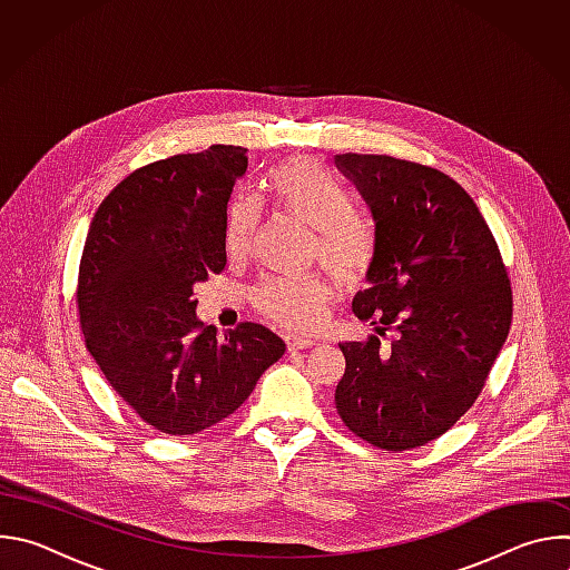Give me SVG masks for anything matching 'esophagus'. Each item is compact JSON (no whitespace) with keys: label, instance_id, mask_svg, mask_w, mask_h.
I'll return each mask as SVG.
<instances>
[{"label":"esophagus","instance_id":"1","mask_svg":"<svg viewBox=\"0 0 570 570\" xmlns=\"http://www.w3.org/2000/svg\"><path fill=\"white\" fill-rule=\"evenodd\" d=\"M286 345L291 352H299V350H308L315 345L313 338H304V336H288L286 338Z\"/></svg>","mask_w":570,"mask_h":570}]
</instances>
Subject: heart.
Masks as SVG:
<instances>
[{
	"label": "heart",
	"instance_id": "1",
	"mask_svg": "<svg viewBox=\"0 0 570 570\" xmlns=\"http://www.w3.org/2000/svg\"><path fill=\"white\" fill-rule=\"evenodd\" d=\"M268 187L277 207L313 229V255L345 282L363 279L374 264L372 229L356 216L352 196L313 157H291L273 167ZM262 205L236 198L225 216V248L243 255L253 246ZM334 286L317 275L264 277L250 293L257 311L291 330L308 332L322 322Z\"/></svg>",
	"mask_w": 570,
	"mask_h": 570
}]
</instances>
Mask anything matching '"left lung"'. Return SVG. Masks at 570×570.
<instances>
[{
	"label": "left lung",
	"mask_w": 570,
	"mask_h": 570,
	"mask_svg": "<svg viewBox=\"0 0 570 570\" xmlns=\"http://www.w3.org/2000/svg\"><path fill=\"white\" fill-rule=\"evenodd\" d=\"M336 167L374 216L370 288L358 320L396 338L341 343L343 424L383 451L444 435L482 392L512 327V286L473 198L446 174L390 155L343 153Z\"/></svg>",
	"instance_id": "8db88e82"
}]
</instances>
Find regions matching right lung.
I'll return each mask as SVG.
<instances>
[{
    "mask_svg": "<svg viewBox=\"0 0 570 570\" xmlns=\"http://www.w3.org/2000/svg\"><path fill=\"white\" fill-rule=\"evenodd\" d=\"M248 148L212 144L150 161L99 205L78 266L86 347L155 431L196 435L229 417L286 345L264 324L216 336L194 284L225 271V216Z\"/></svg>",
    "mask_w": 570,
    "mask_h": 570,
    "instance_id": "add662e5",
    "label": "right lung"
}]
</instances>
